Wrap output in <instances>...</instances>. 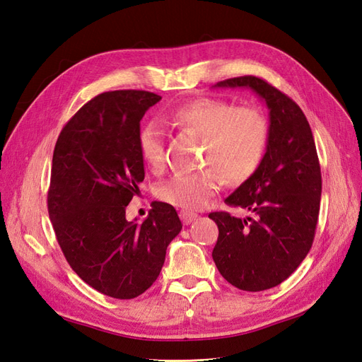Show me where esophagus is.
<instances>
[{
	"label": "esophagus",
	"instance_id": "esophagus-1",
	"mask_svg": "<svg viewBox=\"0 0 362 362\" xmlns=\"http://www.w3.org/2000/svg\"><path fill=\"white\" fill-rule=\"evenodd\" d=\"M180 217L184 225H190L193 221H196V217H198V214L196 213H192V211H187V210H182L180 213Z\"/></svg>",
	"mask_w": 362,
	"mask_h": 362
}]
</instances>
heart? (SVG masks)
<instances>
[{"instance_id":"b5f03b06","label":"heart","mask_w":362,"mask_h":362,"mask_svg":"<svg viewBox=\"0 0 362 362\" xmlns=\"http://www.w3.org/2000/svg\"><path fill=\"white\" fill-rule=\"evenodd\" d=\"M164 124L202 137V164L198 173H178L164 182L158 196L182 210H199L221 189L223 178L238 184L249 180L264 160L269 122L258 108L235 107L221 98H198L161 115ZM137 146L146 166L164 164V134L156 124L141 127Z\"/></svg>"}]
</instances>
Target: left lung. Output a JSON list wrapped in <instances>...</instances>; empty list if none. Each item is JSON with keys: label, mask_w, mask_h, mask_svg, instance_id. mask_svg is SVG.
I'll list each match as a JSON object with an SVG mask.
<instances>
[{"label": "left lung", "mask_w": 362, "mask_h": 362, "mask_svg": "<svg viewBox=\"0 0 362 362\" xmlns=\"http://www.w3.org/2000/svg\"><path fill=\"white\" fill-rule=\"evenodd\" d=\"M216 87H249L269 108V145L258 170L228 196L252 217L208 214L218 228L213 259L221 275L245 291L276 287L308 254L319 221L322 172L313 131L300 107L254 75Z\"/></svg>", "instance_id": "8db88e82"}]
</instances>
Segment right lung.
<instances>
[{"instance_id": "add662e5", "label": "right lung", "mask_w": 362, "mask_h": 362, "mask_svg": "<svg viewBox=\"0 0 362 362\" xmlns=\"http://www.w3.org/2000/svg\"><path fill=\"white\" fill-rule=\"evenodd\" d=\"M160 100L146 90L98 95L69 119L54 148L48 213L57 242L76 275L115 299L137 298L156 282L182 228L166 202H152L141 223L125 218L145 180L140 120Z\"/></svg>"}]
</instances>
